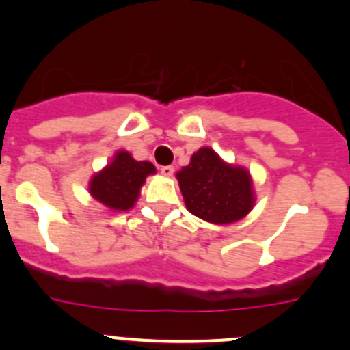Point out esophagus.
I'll use <instances>...</instances> for the list:
<instances>
[{"instance_id":"1","label":"esophagus","mask_w":350,"mask_h":350,"mask_svg":"<svg viewBox=\"0 0 350 350\" xmlns=\"http://www.w3.org/2000/svg\"><path fill=\"white\" fill-rule=\"evenodd\" d=\"M160 174L163 176H172V175H174V167H172V165H165V167H160Z\"/></svg>"}]
</instances>
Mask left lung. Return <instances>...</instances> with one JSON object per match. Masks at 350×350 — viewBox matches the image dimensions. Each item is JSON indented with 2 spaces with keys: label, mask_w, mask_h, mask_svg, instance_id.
<instances>
[{
  "label": "left lung",
  "mask_w": 350,
  "mask_h": 350,
  "mask_svg": "<svg viewBox=\"0 0 350 350\" xmlns=\"http://www.w3.org/2000/svg\"><path fill=\"white\" fill-rule=\"evenodd\" d=\"M176 180L187 211L211 224H232L254 207L250 170L228 163L208 146L192 154L190 163L176 172Z\"/></svg>",
  "instance_id": "obj_1"
}]
</instances>
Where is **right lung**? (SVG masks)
Wrapping results in <instances>:
<instances>
[{
  "label": "right lung",
  "mask_w": 350,
  "mask_h": 350,
  "mask_svg": "<svg viewBox=\"0 0 350 350\" xmlns=\"http://www.w3.org/2000/svg\"><path fill=\"white\" fill-rule=\"evenodd\" d=\"M157 174L150 161H138L126 150H118L113 160L89 180L92 199L109 212H128L135 207L146 176Z\"/></svg>",
  "instance_id": "right-lung-1"
}]
</instances>
